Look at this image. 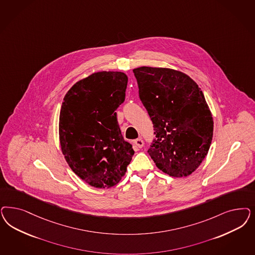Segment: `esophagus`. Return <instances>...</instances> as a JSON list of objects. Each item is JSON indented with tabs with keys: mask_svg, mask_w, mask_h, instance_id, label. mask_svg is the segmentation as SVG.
<instances>
[{
	"mask_svg": "<svg viewBox=\"0 0 255 255\" xmlns=\"http://www.w3.org/2000/svg\"><path fill=\"white\" fill-rule=\"evenodd\" d=\"M134 144L138 148H141L143 146V140H141V138H138L136 140H134Z\"/></svg>",
	"mask_w": 255,
	"mask_h": 255,
	"instance_id": "34e87169",
	"label": "esophagus"
}]
</instances>
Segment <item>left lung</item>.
<instances>
[{
	"label": "left lung",
	"instance_id": "8db88e82",
	"mask_svg": "<svg viewBox=\"0 0 255 255\" xmlns=\"http://www.w3.org/2000/svg\"><path fill=\"white\" fill-rule=\"evenodd\" d=\"M140 101L154 127L148 154L165 173L183 177L206 157L213 137V118L205 96L188 75L169 68L133 69Z\"/></svg>",
	"mask_w": 255,
	"mask_h": 255
}]
</instances>
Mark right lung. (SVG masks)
<instances>
[{"instance_id":"obj_1","label":"right lung","mask_w":255,"mask_h":255,"mask_svg":"<svg viewBox=\"0 0 255 255\" xmlns=\"http://www.w3.org/2000/svg\"><path fill=\"white\" fill-rule=\"evenodd\" d=\"M127 85L123 72H97L75 83L62 103L59 135L63 154L71 170L96 188L116 185L134 155L115 113L125 101Z\"/></svg>"}]
</instances>
